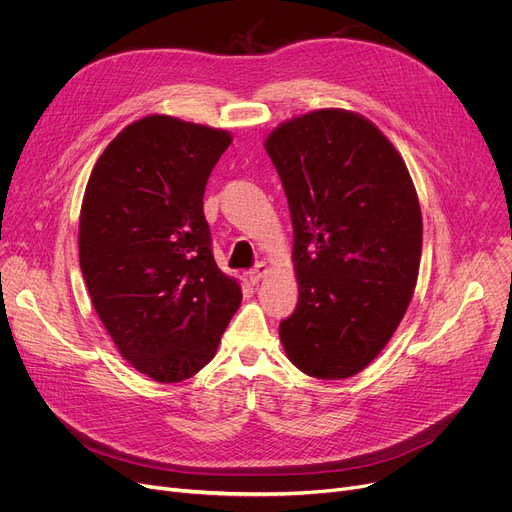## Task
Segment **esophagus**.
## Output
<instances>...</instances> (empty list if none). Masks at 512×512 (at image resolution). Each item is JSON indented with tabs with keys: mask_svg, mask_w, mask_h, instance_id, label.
Masks as SVG:
<instances>
[{
	"mask_svg": "<svg viewBox=\"0 0 512 512\" xmlns=\"http://www.w3.org/2000/svg\"><path fill=\"white\" fill-rule=\"evenodd\" d=\"M267 270H270V267H267V263H265V261H259V263L253 267V270L249 272V280H251L253 284H257L261 278H265Z\"/></svg>",
	"mask_w": 512,
	"mask_h": 512,
	"instance_id": "esophagus-1",
	"label": "esophagus"
}]
</instances>
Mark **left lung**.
<instances>
[{"label": "left lung", "instance_id": "8db88e82", "mask_svg": "<svg viewBox=\"0 0 512 512\" xmlns=\"http://www.w3.org/2000/svg\"><path fill=\"white\" fill-rule=\"evenodd\" d=\"M294 230L299 303L280 321L286 357L317 380L357 375L405 317L423 222L405 159L367 118L309 112L270 132Z\"/></svg>", "mask_w": 512, "mask_h": 512}]
</instances>
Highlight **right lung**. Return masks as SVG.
<instances>
[{
	"instance_id": "right-lung-1",
	"label": "right lung",
	"mask_w": 512,
	"mask_h": 512,
	"mask_svg": "<svg viewBox=\"0 0 512 512\" xmlns=\"http://www.w3.org/2000/svg\"><path fill=\"white\" fill-rule=\"evenodd\" d=\"M230 143L220 128L147 116L105 147L85 188L78 257L91 303L120 355L161 384L203 369L240 307L203 213Z\"/></svg>"
}]
</instances>
